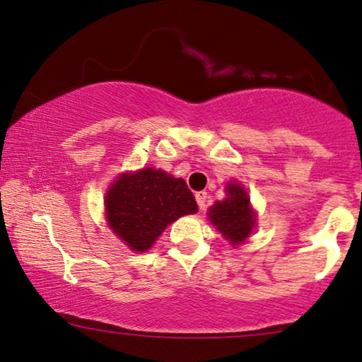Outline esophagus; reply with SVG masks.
Segmentation results:
<instances>
[{
	"mask_svg": "<svg viewBox=\"0 0 362 362\" xmlns=\"http://www.w3.org/2000/svg\"><path fill=\"white\" fill-rule=\"evenodd\" d=\"M194 199H197L199 209H204L206 202H208V192H197L194 193Z\"/></svg>",
	"mask_w": 362,
	"mask_h": 362,
	"instance_id": "esophagus-1",
	"label": "esophagus"
}]
</instances>
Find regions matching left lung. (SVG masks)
I'll return each mask as SVG.
<instances>
[{
  "instance_id": "1",
  "label": "left lung",
  "mask_w": 362,
  "mask_h": 362,
  "mask_svg": "<svg viewBox=\"0 0 362 362\" xmlns=\"http://www.w3.org/2000/svg\"><path fill=\"white\" fill-rule=\"evenodd\" d=\"M227 198L209 209V219L219 228V232L232 245L242 243L250 237L255 226V212L250 206V198L237 183L227 185Z\"/></svg>"
}]
</instances>
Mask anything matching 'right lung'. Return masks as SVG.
Listing matches in <instances>:
<instances>
[{
	"label": "right lung",
	"mask_w": 362,
	"mask_h": 362,
	"mask_svg": "<svg viewBox=\"0 0 362 362\" xmlns=\"http://www.w3.org/2000/svg\"><path fill=\"white\" fill-rule=\"evenodd\" d=\"M197 211L185 180L156 169L124 174L106 194L109 227L130 250L141 253L151 248L169 223Z\"/></svg>",
	"instance_id": "add662e5"
}]
</instances>
